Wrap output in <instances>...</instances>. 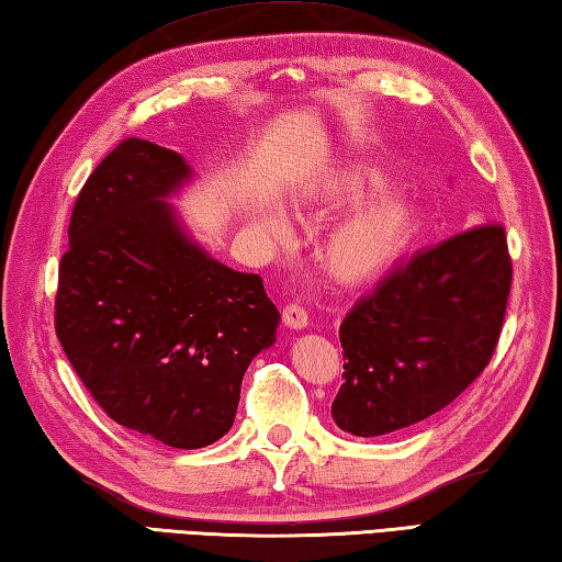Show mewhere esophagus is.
Instances as JSON below:
<instances>
[{"instance_id": "34e87169", "label": "esophagus", "mask_w": 562, "mask_h": 562, "mask_svg": "<svg viewBox=\"0 0 562 562\" xmlns=\"http://www.w3.org/2000/svg\"><path fill=\"white\" fill-rule=\"evenodd\" d=\"M282 322L290 328H304L306 324H310V314H306V310L300 304H288L282 310Z\"/></svg>"}]
</instances>
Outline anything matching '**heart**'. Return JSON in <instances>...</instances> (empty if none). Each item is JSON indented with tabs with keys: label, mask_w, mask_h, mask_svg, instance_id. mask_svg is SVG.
I'll return each instance as SVG.
<instances>
[{
	"label": "heart",
	"mask_w": 562,
	"mask_h": 562,
	"mask_svg": "<svg viewBox=\"0 0 562 562\" xmlns=\"http://www.w3.org/2000/svg\"><path fill=\"white\" fill-rule=\"evenodd\" d=\"M384 184L387 180L378 170L350 162L294 200L292 206L296 216L336 214L368 200ZM260 226L278 240L288 236V224L278 212H262ZM416 226L419 218L414 204L402 194H384L340 222L324 240L318 258L328 278L340 284H362L378 278L402 256Z\"/></svg>",
	"instance_id": "1"
}]
</instances>
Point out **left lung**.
<instances>
[{"label": "left lung", "mask_w": 562, "mask_h": 562, "mask_svg": "<svg viewBox=\"0 0 562 562\" xmlns=\"http://www.w3.org/2000/svg\"><path fill=\"white\" fill-rule=\"evenodd\" d=\"M512 258L497 224L424 248L340 324L344 378L331 414L353 436H384L446 409L497 348Z\"/></svg>", "instance_id": "8db88e82"}]
</instances>
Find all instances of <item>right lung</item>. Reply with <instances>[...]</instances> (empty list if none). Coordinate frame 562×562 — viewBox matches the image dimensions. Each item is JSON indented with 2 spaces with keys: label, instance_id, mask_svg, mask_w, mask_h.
<instances>
[{
  "label": "right lung",
  "instance_id": "add662e5",
  "mask_svg": "<svg viewBox=\"0 0 562 562\" xmlns=\"http://www.w3.org/2000/svg\"><path fill=\"white\" fill-rule=\"evenodd\" d=\"M190 180L180 153L121 140L77 194L55 294V334L109 419L187 450L228 434L280 326L260 274L187 236L168 196Z\"/></svg>",
  "mask_w": 562,
  "mask_h": 562
}]
</instances>
